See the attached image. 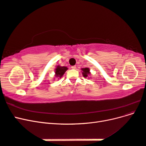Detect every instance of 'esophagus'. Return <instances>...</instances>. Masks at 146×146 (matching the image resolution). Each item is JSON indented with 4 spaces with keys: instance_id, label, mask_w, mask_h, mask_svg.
<instances>
[{
    "instance_id": "obj_1",
    "label": "esophagus",
    "mask_w": 146,
    "mask_h": 146,
    "mask_svg": "<svg viewBox=\"0 0 146 146\" xmlns=\"http://www.w3.org/2000/svg\"><path fill=\"white\" fill-rule=\"evenodd\" d=\"M71 68L73 69H76V66H71Z\"/></svg>"
}]
</instances>
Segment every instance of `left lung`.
Segmentation results:
<instances>
[{
    "mask_svg": "<svg viewBox=\"0 0 146 146\" xmlns=\"http://www.w3.org/2000/svg\"><path fill=\"white\" fill-rule=\"evenodd\" d=\"M82 74H83V77H88V75L90 74V69L89 68H83L82 69Z\"/></svg>",
    "mask_w": 146,
    "mask_h": 146,
    "instance_id": "8db88e82",
    "label": "left lung"
}]
</instances>
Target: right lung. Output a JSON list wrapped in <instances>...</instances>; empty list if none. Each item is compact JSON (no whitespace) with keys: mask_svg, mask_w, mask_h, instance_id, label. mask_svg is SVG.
<instances>
[{"mask_svg":"<svg viewBox=\"0 0 146 146\" xmlns=\"http://www.w3.org/2000/svg\"><path fill=\"white\" fill-rule=\"evenodd\" d=\"M68 68L65 67V66H58L55 69V77H61L64 72L67 70Z\"/></svg>","mask_w":146,"mask_h":146,"instance_id":"right-lung-1","label":"right lung"}]
</instances>
